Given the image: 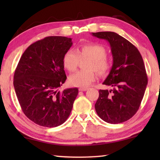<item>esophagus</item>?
I'll use <instances>...</instances> for the list:
<instances>
[{"label": "esophagus", "mask_w": 160, "mask_h": 160, "mask_svg": "<svg viewBox=\"0 0 160 160\" xmlns=\"http://www.w3.org/2000/svg\"><path fill=\"white\" fill-rule=\"evenodd\" d=\"M87 90H88V88H79V91L85 92V91H87Z\"/></svg>", "instance_id": "esophagus-1"}]
</instances>
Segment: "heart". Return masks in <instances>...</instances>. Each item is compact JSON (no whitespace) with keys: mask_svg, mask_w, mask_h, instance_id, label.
<instances>
[{"mask_svg":"<svg viewBox=\"0 0 160 160\" xmlns=\"http://www.w3.org/2000/svg\"><path fill=\"white\" fill-rule=\"evenodd\" d=\"M107 52L103 46L97 44L83 45L77 51L69 50L63 58V65L69 72H74L78 68L80 58H89L86 68L80 70L69 77V83L72 86L86 88L95 80L96 71L100 75H107L112 67V62L107 57Z\"/></svg>","mask_w":160,"mask_h":160,"instance_id":"heart-1","label":"heart"}]
</instances>
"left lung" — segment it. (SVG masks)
Returning a JSON list of instances; mask_svg holds the SVG:
<instances>
[{
  "instance_id": "obj_1",
  "label": "left lung",
  "mask_w": 160,
  "mask_h": 160,
  "mask_svg": "<svg viewBox=\"0 0 160 160\" xmlns=\"http://www.w3.org/2000/svg\"><path fill=\"white\" fill-rule=\"evenodd\" d=\"M109 43L113 65L103 85L112 89L100 90L94 107L105 122L116 124L128 121L138 110L148 85L142 56L125 38L113 32L92 33Z\"/></svg>"
}]
</instances>
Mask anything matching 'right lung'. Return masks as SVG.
I'll return each mask as SVG.
<instances>
[{
  "label": "right lung",
  "instance_id": "right-lung-1",
  "mask_svg": "<svg viewBox=\"0 0 160 160\" xmlns=\"http://www.w3.org/2000/svg\"><path fill=\"white\" fill-rule=\"evenodd\" d=\"M71 38L48 37L27 48L16 68L13 85L22 112L38 125L52 128L68 118L78 88L58 91L66 80L63 58Z\"/></svg>",
  "mask_w": 160,
  "mask_h": 160
}]
</instances>
